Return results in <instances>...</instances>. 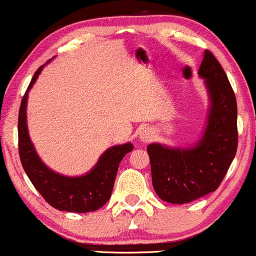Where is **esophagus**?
<instances>
[{
	"instance_id": "1",
	"label": "esophagus",
	"mask_w": 256,
	"mask_h": 256,
	"mask_svg": "<svg viewBox=\"0 0 256 256\" xmlns=\"http://www.w3.org/2000/svg\"><path fill=\"white\" fill-rule=\"evenodd\" d=\"M152 137H154V132H152V128H143V130L140 132V140H142V142H149Z\"/></svg>"
}]
</instances>
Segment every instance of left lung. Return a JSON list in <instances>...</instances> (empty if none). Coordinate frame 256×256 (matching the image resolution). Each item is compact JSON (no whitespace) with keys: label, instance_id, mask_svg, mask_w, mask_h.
<instances>
[{"label":"left lung","instance_id":"8db88e82","mask_svg":"<svg viewBox=\"0 0 256 256\" xmlns=\"http://www.w3.org/2000/svg\"><path fill=\"white\" fill-rule=\"evenodd\" d=\"M198 77L204 79L208 112L195 143L172 146L154 142L146 146L156 195L173 204H189L216 192L237 150V104L228 76L210 52L204 50Z\"/></svg>","mask_w":256,"mask_h":256}]
</instances>
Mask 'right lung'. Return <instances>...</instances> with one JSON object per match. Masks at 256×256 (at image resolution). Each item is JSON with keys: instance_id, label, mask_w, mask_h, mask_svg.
<instances>
[{"instance_id": "add662e5", "label": "right lung", "mask_w": 256, "mask_h": 256, "mask_svg": "<svg viewBox=\"0 0 256 256\" xmlns=\"http://www.w3.org/2000/svg\"><path fill=\"white\" fill-rule=\"evenodd\" d=\"M52 58L46 61V64ZM46 64L40 66L34 74L20 104L18 134L22 165L37 192L52 207L64 212H94L104 207L110 200L120 161L134 149V144L126 142L106 149L92 168L80 176H64L46 166L32 143L26 116L28 92Z\"/></svg>"}]
</instances>
